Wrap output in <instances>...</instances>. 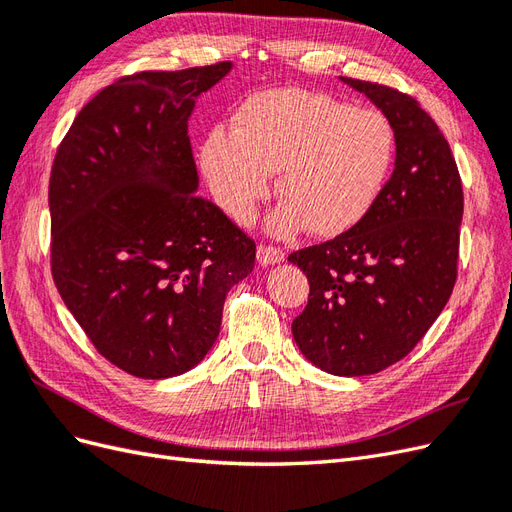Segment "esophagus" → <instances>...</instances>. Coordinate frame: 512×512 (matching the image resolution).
I'll use <instances>...</instances> for the list:
<instances>
[{
  "label": "esophagus",
  "instance_id": "34e87169",
  "mask_svg": "<svg viewBox=\"0 0 512 512\" xmlns=\"http://www.w3.org/2000/svg\"><path fill=\"white\" fill-rule=\"evenodd\" d=\"M256 258L262 267H269V265H277V262H284L286 254L280 250V247H273V245H258L256 250Z\"/></svg>",
  "mask_w": 512,
  "mask_h": 512
}]
</instances>
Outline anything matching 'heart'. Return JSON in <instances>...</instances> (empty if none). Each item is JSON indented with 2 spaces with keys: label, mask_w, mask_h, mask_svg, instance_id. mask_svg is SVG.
Instances as JSON below:
<instances>
[{
  "label": "heart",
  "mask_w": 512,
  "mask_h": 512,
  "mask_svg": "<svg viewBox=\"0 0 512 512\" xmlns=\"http://www.w3.org/2000/svg\"><path fill=\"white\" fill-rule=\"evenodd\" d=\"M397 136L378 111L307 89H275L245 102L235 132L213 130L200 145V168L218 205L241 224L271 192L280 170L284 203L269 218L273 235L307 228L339 237L374 209L393 170Z\"/></svg>",
  "instance_id": "obj_1"
}]
</instances>
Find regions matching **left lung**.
<instances>
[{
  "mask_svg": "<svg viewBox=\"0 0 512 512\" xmlns=\"http://www.w3.org/2000/svg\"><path fill=\"white\" fill-rule=\"evenodd\" d=\"M391 121L395 170L367 218L331 241L292 252L309 299L292 337L333 376L378 374L423 339L457 280L463 190L444 134L414 98L346 79Z\"/></svg>",
  "mask_w": 512,
  "mask_h": 512,
  "instance_id": "left-lung-1",
  "label": "left lung"
}]
</instances>
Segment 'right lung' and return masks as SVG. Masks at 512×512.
Returning a JSON list of instances; mask_svg holds the SVG:
<instances>
[{"label": "right lung", "instance_id": "add662e5", "mask_svg": "<svg viewBox=\"0 0 512 512\" xmlns=\"http://www.w3.org/2000/svg\"><path fill=\"white\" fill-rule=\"evenodd\" d=\"M230 61L136 72L76 115L49 181L51 271L74 320L115 367L145 380L205 359L256 243L198 196L188 119Z\"/></svg>", "mask_w": 512, "mask_h": 512}]
</instances>
